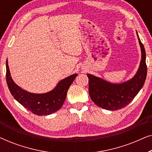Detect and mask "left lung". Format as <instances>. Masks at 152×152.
Returning a JSON list of instances; mask_svg holds the SVG:
<instances>
[{
  "label": "left lung",
  "instance_id": "1",
  "mask_svg": "<svg viewBox=\"0 0 152 152\" xmlns=\"http://www.w3.org/2000/svg\"><path fill=\"white\" fill-rule=\"evenodd\" d=\"M141 48L140 66L134 77L121 84H112L93 75L88 77L89 95L95 104L102 109L115 111L125 107L132 102L145 84L147 77L146 53L138 32Z\"/></svg>",
  "mask_w": 152,
  "mask_h": 152
}]
</instances>
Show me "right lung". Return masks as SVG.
<instances>
[{
  "instance_id": "add662e5",
  "label": "right lung",
  "mask_w": 152,
  "mask_h": 152,
  "mask_svg": "<svg viewBox=\"0 0 152 152\" xmlns=\"http://www.w3.org/2000/svg\"><path fill=\"white\" fill-rule=\"evenodd\" d=\"M6 61V80L9 90L20 104L37 115H47L57 111L65 101L67 91L77 74H73L60 81L53 91L46 93L37 94L29 93L16 85L12 77Z\"/></svg>"
}]
</instances>
